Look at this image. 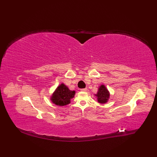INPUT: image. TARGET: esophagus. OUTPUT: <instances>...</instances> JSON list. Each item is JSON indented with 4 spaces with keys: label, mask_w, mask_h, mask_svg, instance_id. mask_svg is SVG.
<instances>
[{
    "label": "esophagus",
    "mask_w": 157,
    "mask_h": 157,
    "mask_svg": "<svg viewBox=\"0 0 157 157\" xmlns=\"http://www.w3.org/2000/svg\"><path fill=\"white\" fill-rule=\"evenodd\" d=\"M88 90L87 88H83V89H81V91L82 92H86Z\"/></svg>",
    "instance_id": "1"
}]
</instances>
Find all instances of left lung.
<instances>
[{"instance_id": "8db88e82", "label": "left lung", "mask_w": 157, "mask_h": 157, "mask_svg": "<svg viewBox=\"0 0 157 157\" xmlns=\"http://www.w3.org/2000/svg\"><path fill=\"white\" fill-rule=\"evenodd\" d=\"M95 96L97 97L98 102L99 103L104 104V103L107 102L109 98L110 94L108 90L105 87V86L101 85L99 86L97 94H95Z\"/></svg>"}]
</instances>
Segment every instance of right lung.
<instances>
[{
	"label": "right lung",
	"instance_id": "obj_1",
	"mask_svg": "<svg viewBox=\"0 0 157 157\" xmlns=\"http://www.w3.org/2000/svg\"><path fill=\"white\" fill-rule=\"evenodd\" d=\"M75 92L70 90L64 84H60L51 98V101L59 106H65L71 102V99L74 97Z\"/></svg>",
	"mask_w": 157,
	"mask_h": 157
}]
</instances>
